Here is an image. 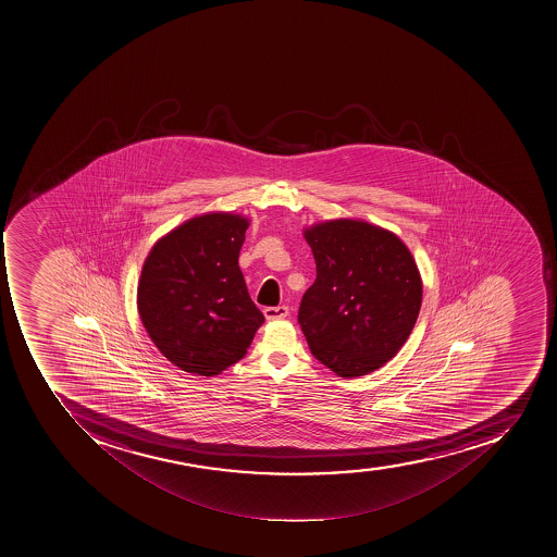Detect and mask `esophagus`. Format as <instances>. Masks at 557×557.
<instances>
[{
    "mask_svg": "<svg viewBox=\"0 0 557 557\" xmlns=\"http://www.w3.org/2000/svg\"><path fill=\"white\" fill-rule=\"evenodd\" d=\"M288 308L286 306H276V308H265L263 309V317L269 320V322H276V320H285L288 317Z\"/></svg>",
    "mask_w": 557,
    "mask_h": 557,
    "instance_id": "1",
    "label": "esophagus"
}]
</instances>
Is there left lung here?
<instances>
[{"label": "left lung", "mask_w": 557, "mask_h": 557, "mask_svg": "<svg viewBox=\"0 0 557 557\" xmlns=\"http://www.w3.org/2000/svg\"><path fill=\"white\" fill-rule=\"evenodd\" d=\"M317 280L299 323L311 354L341 377L373 373L396 357L422 306L413 255L394 232L339 218L304 228Z\"/></svg>", "instance_id": "left-lung-1"}]
</instances>
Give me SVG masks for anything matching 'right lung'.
<instances>
[{
	"label": "right lung",
	"instance_id": "1",
	"mask_svg": "<svg viewBox=\"0 0 557 557\" xmlns=\"http://www.w3.org/2000/svg\"><path fill=\"white\" fill-rule=\"evenodd\" d=\"M248 218L208 212L158 239L137 288L140 320L175 368L216 376L248 351L263 314L239 269Z\"/></svg>",
	"mask_w": 557,
	"mask_h": 557
}]
</instances>
